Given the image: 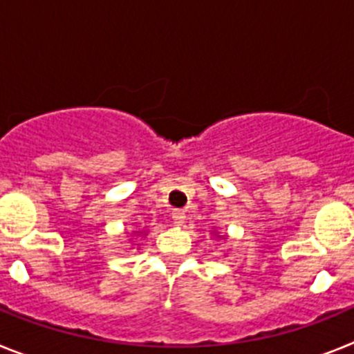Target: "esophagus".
Returning a JSON list of instances; mask_svg holds the SVG:
<instances>
[{"instance_id":"34e87169","label":"esophagus","mask_w":354,"mask_h":354,"mask_svg":"<svg viewBox=\"0 0 354 354\" xmlns=\"http://www.w3.org/2000/svg\"><path fill=\"white\" fill-rule=\"evenodd\" d=\"M171 220L177 225H183L184 220H186V212H184L183 209H174V211H171Z\"/></svg>"}]
</instances>
